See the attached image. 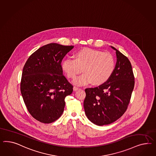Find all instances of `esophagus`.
Segmentation results:
<instances>
[{
  "instance_id": "1",
  "label": "esophagus",
  "mask_w": 156,
  "mask_h": 156,
  "mask_svg": "<svg viewBox=\"0 0 156 156\" xmlns=\"http://www.w3.org/2000/svg\"><path fill=\"white\" fill-rule=\"evenodd\" d=\"M73 89H74V91H77V90H80V88H79V87H76V86H74V88H73Z\"/></svg>"
}]
</instances>
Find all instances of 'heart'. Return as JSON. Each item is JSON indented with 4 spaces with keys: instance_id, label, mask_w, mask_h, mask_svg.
Segmentation results:
<instances>
[{
    "instance_id": "b5f03b06",
    "label": "heart",
    "mask_w": 156,
    "mask_h": 156,
    "mask_svg": "<svg viewBox=\"0 0 156 156\" xmlns=\"http://www.w3.org/2000/svg\"><path fill=\"white\" fill-rule=\"evenodd\" d=\"M61 66L69 78H74L81 71L82 73L73 80L76 85L81 86L91 82L94 85H101L112 76L115 67V59L109 53L91 48H83L76 51L74 58L64 59Z\"/></svg>"
}]
</instances>
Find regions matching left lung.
I'll return each mask as SVG.
<instances>
[{
	"mask_svg": "<svg viewBox=\"0 0 156 156\" xmlns=\"http://www.w3.org/2000/svg\"><path fill=\"white\" fill-rule=\"evenodd\" d=\"M116 63L108 80L98 87L85 89L83 106L86 116L97 126L110 124L126 111L135 86L129 60L113 46Z\"/></svg>",
	"mask_w": 156,
	"mask_h": 156,
	"instance_id": "obj_1",
	"label": "left lung"
}]
</instances>
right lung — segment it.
Here are the masks:
<instances>
[{
  "instance_id": "right-lung-1",
  "label": "right lung",
  "mask_w": 156,
  "mask_h": 156,
  "mask_svg": "<svg viewBox=\"0 0 156 156\" xmlns=\"http://www.w3.org/2000/svg\"><path fill=\"white\" fill-rule=\"evenodd\" d=\"M74 46L51 43L30 55L23 67L20 91L33 118L49 124L62 114L65 97L73 86L63 74L61 62Z\"/></svg>"
}]
</instances>
